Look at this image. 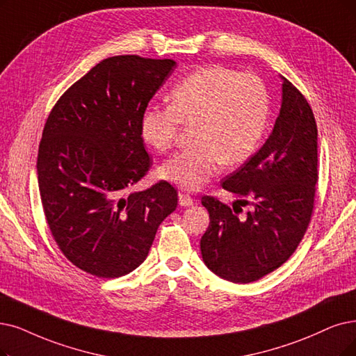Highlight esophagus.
<instances>
[{
  "instance_id": "34e87169",
  "label": "esophagus",
  "mask_w": 356,
  "mask_h": 356,
  "mask_svg": "<svg viewBox=\"0 0 356 356\" xmlns=\"http://www.w3.org/2000/svg\"><path fill=\"white\" fill-rule=\"evenodd\" d=\"M178 202H179V206H182V207H190L194 204L193 197L188 194H184V193L178 194Z\"/></svg>"
}]
</instances>
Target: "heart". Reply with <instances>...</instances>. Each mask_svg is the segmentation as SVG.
<instances>
[{"instance_id": "heart-1", "label": "heart", "mask_w": 356, "mask_h": 356, "mask_svg": "<svg viewBox=\"0 0 356 356\" xmlns=\"http://www.w3.org/2000/svg\"><path fill=\"white\" fill-rule=\"evenodd\" d=\"M268 120V93L261 79L222 65H206L178 81L169 106L152 105L140 117V136L156 152L168 150L179 125H194L193 147L170 156L159 177L197 191L222 163L238 166L261 145Z\"/></svg>"}]
</instances>
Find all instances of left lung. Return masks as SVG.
Listing matches in <instances>:
<instances>
[{
	"label": "left lung",
	"instance_id": "8db88e82",
	"mask_svg": "<svg viewBox=\"0 0 356 356\" xmlns=\"http://www.w3.org/2000/svg\"><path fill=\"white\" fill-rule=\"evenodd\" d=\"M280 79L282 104L272 133L257 153L222 182L226 191L251 200L254 210L238 218L216 198H202L210 218L200 241L203 261L234 283L255 282L285 263L301 243L314 207L318 179L314 113L301 92Z\"/></svg>",
	"mask_w": 356,
	"mask_h": 356
}]
</instances>
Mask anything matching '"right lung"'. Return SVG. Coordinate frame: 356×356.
<instances>
[{"instance_id":"right-lung-1","label":"right lung","mask_w":356,"mask_h":356,"mask_svg":"<svg viewBox=\"0 0 356 356\" xmlns=\"http://www.w3.org/2000/svg\"><path fill=\"white\" fill-rule=\"evenodd\" d=\"M175 67L111 56L49 113L36 163L40 200L55 243L83 272L105 279L133 272L177 209V190L166 181L125 195L150 166L140 117Z\"/></svg>"}]
</instances>
